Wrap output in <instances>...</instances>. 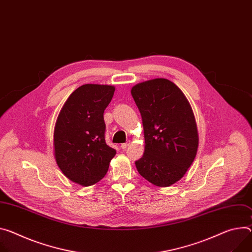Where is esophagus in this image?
Masks as SVG:
<instances>
[{
	"instance_id": "esophagus-1",
	"label": "esophagus",
	"mask_w": 252,
	"mask_h": 252,
	"mask_svg": "<svg viewBox=\"0 0 252 252\" xmlns=\"http://www.w3.org/2000/svg\"><path fill=\"white\" fill-rule=\"evenodd\" d=\"M129 144H130V142H126V143H125V144H122V146H121V147H122V149H123V150H126V149L129 146Z\"/></svg>"
}]
</instances>
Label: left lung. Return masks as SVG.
Wrapping results in <instances>:
<instances>
[{"label":"left lung","mask_w":252,"mask_h":252,"mask_svg":"<svg viewBox=\"0 0 252 252\" xmlns=\"http://www.w3.org/2000/svg\"><path fill=\"white\" fill-rule=\"evenodd\" d=\"M130 93L141 112L146 144L135 167L152 184L171 186L186 174L197 154L192 107L181 89L165 78L136 84Z\"/></svg>","instance_id":"8db88e82"}]
</instances>
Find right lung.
<instances>
[{
    "instance_id": "obj_1",
    "label": "right lung",
    "mask_w": 252,
    "mask_h": 252,
    "mask_svg": "<svg viewBox=\"0 0 252 252\" xmlns=\"http://www.w3.org/2000/svg\"><path fill=\"white\" fill-rule=\"evenodd\" d=\"M114 88L84 84L62 106L54 128V155L62 173L81 186H91L107 173L117 151L105 143L104 109Z\"/></svg>"
}]
</instances>
